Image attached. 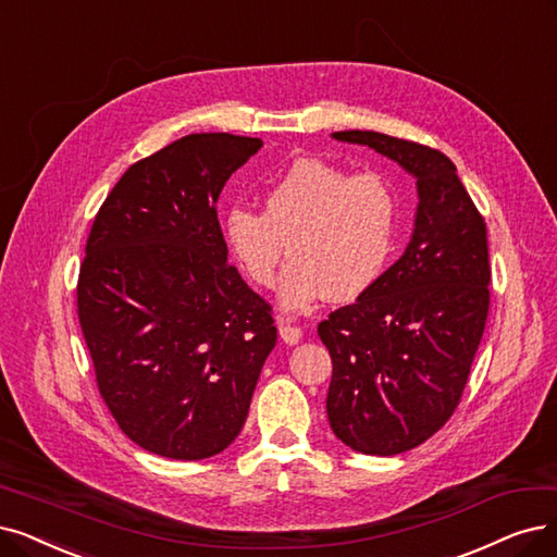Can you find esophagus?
I'll return each mask as SVG.
<instances>
[{
    "label": "esophagus",
    "instance_id": "34e87169",
    "mask_svg": "<svg viewBox=\"0 0 557 557\" xmlns=\"http://www.w3.org/2000/svg\"><path fill=\"white\" fill-rule=\"evenodd\" d=\"M278 336L283 338V343L287 345H297L301 341V329L293 326V324H281L278 326Z\"/></svg>",
    "mask_w": 557,
    "mask_h": 557
}]
</instances>
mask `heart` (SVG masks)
Masks as SVG:
<instances>
[{
    "label": "heart",
    "mask_w": 557,
    "mask_h": 557,
    "mask_svg": "<svg viewBox=\"0 0 557 557\" xmlns=\"http://www.w3.org/2000/svg\"><path fill=\"white\" fill-rule=\"evenodd\" d=\"M399 203L384 173L297 160L264 194V212L226 210V247L251 283H274L285 251L278 299L285 310L320 297L351 301L376 283L395 249Z\"/></svg>",
    "instance_id": "b5f03b06"
}]
</instances>
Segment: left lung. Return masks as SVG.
<instances>
[{"mask_svg":"<svg viewBox=\"0 0 557 557\" xmlns=\"http://www.w3.org/2000/svg\"><path fill=\"white\" fill-rule=\"evenodd\" d=\"M370 146L416 177L407 251L318 333L333 374L329 425L363 455L407 453L455 413L488 313L486 224L441 150L370 129L333 132Z\"/></svg>","mask_w":557,"mask_h":557,"instance_id":"obj_1","label":"left lung"}]
</instances>
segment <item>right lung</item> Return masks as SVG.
Returning <instances> with one entry per match:
<instances>
[{"label":"right lung","mask_w":557,"mask_h":557,"mask_svg":"<svg viewBox=\"0 0 557 557\" xmlns=\"http://www.w3.org/2000/svg\"><path fill=\"white\" fill-rule=\"evenodd\" d=\"M262 141L187 135L132 164L98 210L77 315L127 438L196 461L226 450L276 345L272 306L228 264L216 201Z\"/></svg>","instance_id":"add662e5"}]
</instances>
